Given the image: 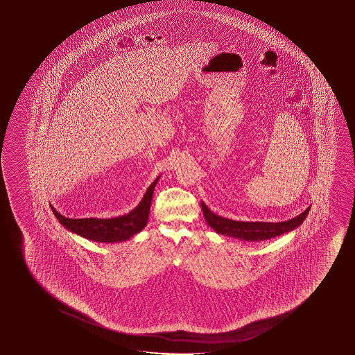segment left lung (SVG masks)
Returning a JSON list of instances; mask_svg holds the SVG:
<instances>
[{
    "mask_svg": "<svg viewBox=\"0 0 355 355\" xmlns=\"http://www.w3.org/2000/svg\"><path fill=\"white\" fill-rule=\"evenodd\" d=\"M204 219L215 233L229 238L240 239L243 241H263L276 238L282 234L290 233L302 224L307 218L311 207L290 220L270 223V221H239L227 219L215 214L202 202Z\"/></svg>",
    "mask_w": 355,
    "mask_h": 355,
    "instance_id": "8db88e82",
    "label": "left lung"
}]
</instances>
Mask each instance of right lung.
<instances>
[{"label": "right lung", "instance_id": "right-lung-1", "mask_svg": "<svg viewBox=\"0 0 355 355\" xmlns=\"http://www.w3.org/2000/svg\"><path fill=\"white\" fill-rule=\"evenodd\" d=\"M161 175L153 180L151 186L147 188L145 196L141 199L137 207L128 211V214L114 216V218H82V219H71L60 214L57 209L51 205L53 214L55 215L57 220L71 233L76 234L82 238L96 241V243H122L132 238L134 235L140 233L148 220L150 207H151L153 189L157 184Z\"/></svg>", "mask_w": 355, "mask_h": 355}]
</instances>
